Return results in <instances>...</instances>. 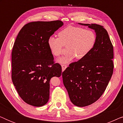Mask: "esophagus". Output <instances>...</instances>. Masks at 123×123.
I'll return each instance as SVG.
<instances>
[{
  "label": "esophagus",
  "mask_w": 123,
  "mask_h": 123,
  "mask_svg": "<svg viewBox=\"0 0 123 123\" xmlns=\"http://www.w3.org/2000/svg\"><path fill=\"white\" fill-rule=\"evenodd\" d=\"M62 71H64V70L67 68V65L66 64L62 65Z\"/></svg>",
  "instance_id": "obj_1"
}]
</instances>
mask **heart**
Instances as JSON below:
<instances>
[{
  "label": "heart",
  "mask_w": 123,
  "mask_h": 123,
  "mask_svg": "<svg viewBox=\"0 0 123 123\" xmlns=\"http://www.w3.org/2000/svg\"><path fill=\"white\" fill-rule=\"evenodd\" d=\"M59 37H50L48 43L50 51L55 56L63 54L64 49L68 47L67 54L57 60L60 64L68 63L75 57L77 59L85 58L93 49L97 40L93 30L74 26L64 28L59 33Z\"/></svg>",
  "instance_id": "obj_1"
}]
</instances>
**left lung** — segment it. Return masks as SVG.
I'll return each mask as SVG.
<instances>
[{
  "instance_id": "8db88e82",
  "label": "left lung",
  "mask_w": 123,
  "mask_h": 123,
  "mask_svg": "<svg viewBox=\"0 0 123 123\" xmlns=\"http://www.w3.org/2000/svg\"><path fill=\"white\" fill-rule=\"evenodd\" d=\"M80 24L95 30L96 43L87 56L70 64L62 73V77L71 102L77 106L84 107L96 101L105 92L113 73L114 50L103 26Z\"/></svg>"
}]
</instances>
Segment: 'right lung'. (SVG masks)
<instances>
[{
    "instance_id": "1",
    "label": "right lung",
    "mask_w": 123,
    "mask_h": 123,
    "mask_svg": "<svg viewBox=\"0 0 123 123\" xmlns=\"http://www.w3.org/2000/svg\"><path fill=\"white\" fill-rule=\"evenodd\" d=\"M63 25L59 20L32 22L18 33L12 52V80L21 98L40 107L48 102L50 80L60 77L62 67L55 63L48 39Z\"/></svg>"
}]
</instances>
